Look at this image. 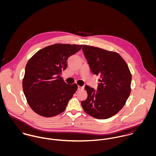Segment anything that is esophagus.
I'll list each match as a JSON object with an SVG mask.
<instances>
[{"label":"esophagus","mask_w":156,"mask_h":156,"mask_svg":"<svg viewBox=\"0 0 156 156\" xmlns=\"http://www.w3.org/2000/svg\"><path fill=\"white\" fill-rule=\"evenodd\" d=\"M83 89H84V87H83L78 86V90H83Z\"/></svg>","instance_id":"1"}]
</instances>
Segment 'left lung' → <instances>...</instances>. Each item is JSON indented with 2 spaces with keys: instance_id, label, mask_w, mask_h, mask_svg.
Masks as SVG:
<instances>
[{
  "instance_id": "obj_1",
  "label": "left lung",
  "mask_w": 156,
  "mask_h": 156,
  "mask_svg": "<svg viewBox=\"0 0 156 156\" xmlns=\"http://www.w3.org/2000/svg\"><path fill=\"white\" fill-rule=\"evenodd\" d=\"M82 50L94 74L99 75L97 90L86 85L87 100L81 102L87 114L100 119L116 115L131 92L132 74L124 59L116 52L83 45Z\"/></svg>"
}]
</instances>
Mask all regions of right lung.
<instances>
[{"mask_svg": "<svg viewBox=\"0 0 156 156\" xmlns=\"http://www.w3.org/2000/svg\"><path fill=\"white\" fill-rule=\"evenodd\" d=\"M82 45L55 44L37 51L27 62L23 90L27 103L36 113L55 116L66 110L77 89L76 83L67 84L61 76L68 58Z\"/></svg>", "mask_w": 156, "mask_h": 156, "instance_id": "right-lung-1", "label": "right lung"}]
</instances>
